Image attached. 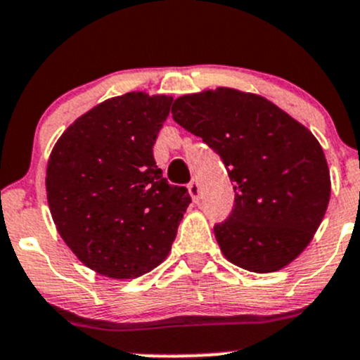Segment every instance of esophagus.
<instances>
[{
  "mask_svg": "<svg viewBox=\"0 0 360 360\" xmlns=\"http://www.w3.org/2000/svg\"><path fill=\"white\" fill-rule=\"evenodd\" d=\"M188 191H190L191 198H193V202H198L200 200V186H198L197 181H191L190 184H188Z\"/></svg>",
  "mask_w": 360,
  "mask_h": 360,
  "instance_id": "obj_1",
  "label": "esophagus"
}]
</instances>
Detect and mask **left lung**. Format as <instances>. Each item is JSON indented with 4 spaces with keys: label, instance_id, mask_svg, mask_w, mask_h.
I'll return each mask as SVG.
<instances>
[{
    "label": "left lung",
    "instance_id": "left-lung-1",
    "mask_svg": "<svg viewBox=\"0 0 360 360\" xmlns=\"http://www.w3.org/2000/svg\"><path fill=\"white\" fill-rule=\"evenodd\" d=\"M174 122L212 148L233 181L230 217L214 226L237 266H288L322 223L331 177L324 151L300 122L256 94L219 86L174 101Z\"/></svg>",
    "mask_w": 360,
    "mask_h": 360
}]
</instances>
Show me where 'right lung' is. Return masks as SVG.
<instances>
[{
	"mask_svg": "<svg viewBox=\"0 0 360 360\" xmlns=\"http://www.w3.org/2000/svg\"><path fill=\"white\" fill-rule=\"evenodd\" d=\"M170 104L146 92L112 97L75 120L50 153L45 184L57 231L85 266L110 278L158 266L191 202L153 158Z\"/></svg>",
	"mask_w": 360,
	"mask_h": 360,
	"instance_id": "add662e5",
	"label": "right lung"
}]
</instances>
